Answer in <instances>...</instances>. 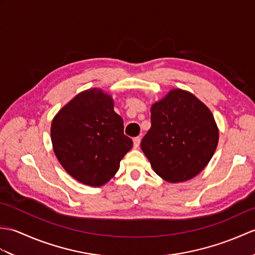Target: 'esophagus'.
Wrapping results in <instances>:
<instances>
[{
    "instance_id": "esophagus-1",
    "label": "esophagus",
    "mask_w": 255,
    "mask_h": 255,
    "mask_svg": "<svg viewBox=\"0 0 255 255\" xmlns=\"http://www.w3.org/2000/svg\"><path fill=\"white\" fill-rule=\"evenodd\" d=\"M140 141H141V138L140 137H136V138H133V148H139V145H140Z\"/></svg>"
}]
</instances>
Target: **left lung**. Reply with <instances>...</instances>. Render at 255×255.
<instances>
[{
  "instance_id": "8db88e82",
  "label": "left lung",
  "mask_w": 255,
  "mask_h": 255,
  "mask_svg": "<svg viewBox=\"0 0 255 255\" xmlns=\"http://www.w3.org/2000/svg\"><path fill=\"white\" fill-rule=\"evenodd\" d=\"M218 140L219 129L209 108L191 92L174 89L151 106V128L141 150L161 178L180 183L205 169Z\"/></svg>"
}]
</instances>
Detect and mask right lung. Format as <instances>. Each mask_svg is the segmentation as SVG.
Masks as SVG:
<instances>
[{
    "label": "right lung",
    "instance_id": "obj_1",
    "mask_svg": "<svg viewBox=\"0 0 255 255\" xmlns=\"http://www.w3.org/2000/svg\"><path fill=\"white\" fill-rule=\"evenodd\" d=\"M52 148L68 174L84 185L99 187L114 177L132 140L124 134L123 118L113 97L102 89L75 95L53 117Z\"/></svg>",
    "mask_w": 255,
    "mask_h": 255
}]
</instances>
